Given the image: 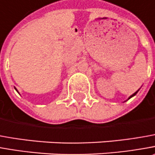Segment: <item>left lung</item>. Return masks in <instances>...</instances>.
Returning <instances> with one entry per match:
<instances>
[{"mask_svg":"<svg viewBox=\"0 0 155 155\" xmlns=\"http://www.w3.org/2000/svg\"><path fill=\"white\" fill-rule=\"evenodd\" d=\"M138 91H139V90H137V91H136L135 94H132V95H131V96H130V98H129V99H130V98H132L133 96H135V95H136V94H137V92H138Z\"/></svg>","mask_w":155,"mask_h":155,"instance_id":"left-lung-1","label":"left lung"}]
</instances>
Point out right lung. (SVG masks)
<instances>
[{"label":"right lung","instance_id":"1","mask_svg":"<svg viewBox=\"0 0 155 155\" xmlns=\"http://www.w3.org/2000/svg\"><path fill=\"white\" fill-rule=\"evenodd\" d=\"M15 88V87H14ZM15 90H16V91H17V89H16V88H15ZM17 92H18V91H17ZM18 93H19V92H18Z\"/></svg>","mask_w":155,"mask_h":155}]
</instances>
